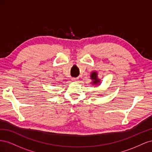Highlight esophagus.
I'll return each mask as SVG.
<instances>
[{"label":"esophagus","mask_w":152,"mask_h":152,"mask_svg":"<svg viewBox=\"0 0 152 152\" xmlns=\"http://www.w3.org/2000/svg\"><path fill=\"white\" fill-rule=\"evenodd\" d=\"M72 80L73 82H78L79 81V79H78V78H72Z\"/></svg>","instance_id":"esophagus-1"}]
</instances>
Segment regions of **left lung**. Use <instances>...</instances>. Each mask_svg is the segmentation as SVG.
<instances>
[{
  "label": "left lung",
  "instance_id": "8db88e82",
  "mask_svg": "<svg viewBox=\"0 0 152 152\" xmlns=\"http://www.w3.org/2000/svg\"><path fill=\"white\" fill-rule=\"evenodd\" d=\"M91 79L92 80L91 84L93 85L99 86L101 84V80L98 77V72L96 71L92 72L91 73Z\"/></svg>",
  "mask_w": 152,
  "mask_h": 152
}]
</instances>
